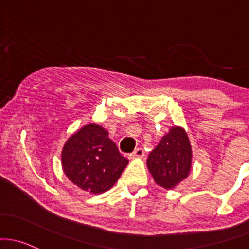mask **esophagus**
Here are the masks:
<instances>
[{
  "label": "esophagus",
  "mask_w": 249,
  "mask_h": 249,
  "mask_svg": "<svg viewBox=\"0 0 249 249\" xmlns=\"http://www.w3.org/2000/svg\"><path fill=\"white\" fill-rule=\"evenodd\" d=\"M144 157V150L142 147H138L136 149L132 154L129 155L130 160H135V158H143Z\"/></svg>",
  "instance_id": "34e87169"
}]
</instances>
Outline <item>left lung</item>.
I'll return each mask as SVG.
<instances>
[{
	"instance_id": "8db88e82",
	"label": "left lung",
	"mask_w": 249,
	"mask_h": 249,
	"mask_svg": "<svg viewBox=\"0 0 249 249\" xmlns=\"http://www.w3.org/2000/svg\"><path fill=\"white\" fill-rule=\"evenodd\" d=\"M193 150L188 133L181 126H173L147 156L146 165L156 184L169 190L188 177Z\"/></svg>"
}]
</instances>
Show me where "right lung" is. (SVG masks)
Returning <instances> with one entry per match:
<instances>
[{
    "label": "right lung",
    "instance_id": "right-lung-1",
    "mask_svg": "<svg viewBox=\"0 0 249 249\" xmlns=\"http://www.w3.org/2000/svg\"><path fill=\"white\" fill-rule=\"evenodd\" d=\"M127 163L108 138L107 130L95 123L73 133L61 151L62 170L68 179L91 194L111 189Z\"/></svg>",
    "mask_w": 249,
    "mask_h": 249
}]
</instances>
